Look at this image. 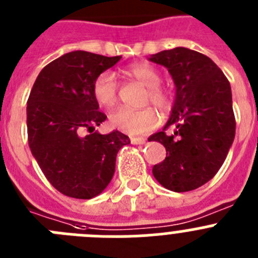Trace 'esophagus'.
Instances as JSON below:
<instances>
[{
  "label": "esophagus",
  "mask_w": 258,
  "mask_h": 258,
  "mask_svg": "<svg viewBox=\"0 0 258 258\" xmlns=\"http://www.w3.org/2000/svg\"><path fill=\"white\" fill-rule=\"evenodd\" d=\"M146 142L145 138L142 137H132L131 138V143L132 145H143Z\"/></svg>",
  "instance_id": "esophagus-1"
}]
</instances>
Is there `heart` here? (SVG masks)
Returning <instances> with one entry per match:
<instances>
[{
	"instance_id": "b5f03b06",
	"label": "heart",
	"mask_w": 258,
	"mask_h": 258,
	"mask_svg": "<svg viewBox=\"0 0 258 258\" xmlns=\"http://www.w3.org/2000/svg\"><path fill=\"white\" fill-rule=\"evenodd\" d=\"M125 72L127 76L147 88L145 103H151L161 113L170 112L173 107V97L168 89L161 86L163 77L156 68L145 63H137L131 66ZM92 93L99 106L104 108H111L115 106L118 98L115 77L108 72L99 75L93 83ZM109 124L122 133L137 136L155 129L159 124V116L149 107L138 111L121 107L111 113Z\"/></svg>"
}]
</instances>
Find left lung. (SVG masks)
I'll list each match as a JSON object with an SVG mask.
<instances>
[{"label": "left lung", "mask_w": 258, "mask_h": 258, "mask_svg": "<svg viewBox=\"0 0 258 258\" xmlns=\"http://www.w3.org/2000/svg\"><path fill=\"white\" fill-rule=\"evenodd\" d=\"M150 60L168 68L175 85L172 115L149 141L164 145L166 157L152 174L175 192L195 190L218 172L235 137L229 80L207 55L186 47L164 50ZM173 134H165L168 127Z\"/></svg>", "instance_id": "obj_1"}]
</instances>
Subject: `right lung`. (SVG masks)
<instances>
[{
  "label": "right lung",
  "instance_id": "obj_1",
  "mask_svg": "<svg viewBox=\"0 0 258 258\" xmlns=\"http://www.w3.org/2000/svg\"><path fill=\"white\" fill-rule=\"evenodd\" d=\"M120 59L71 51L42 68L33 84L27 102L29 149L47 181L63 195H99L112 179L118 150L131 143L118 131L95 132L107 116L93 97V83Z\"/></svg>",
  "mask_w": 258,
  "mask_h": 258
}]
</instances>
